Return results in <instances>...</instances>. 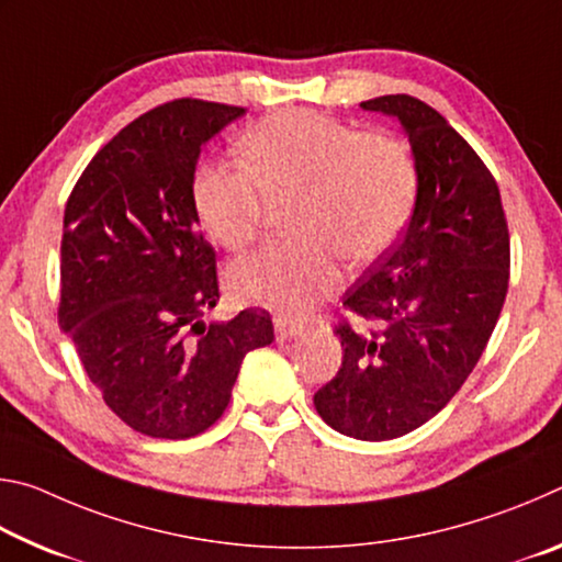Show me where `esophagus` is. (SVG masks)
<instances>
[{
	"mask_svg": "<svg viewBox=\"0 0 562 562\" xmlns=\"http://www.w3.org/2000/svg\"><path fill=\"white\" fill-rule=\"evenodd\" d=\"M274 335H278L280 341L292 339V337L302 335V325H300V322L290 319V317H278V319H274Z\"/></svg>",
	"mask_w": 562,
	"mask_h": 562,
	"instance_id": "esophagus-1",
	"label": "esophagus"
}]
</instances>
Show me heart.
Masks as SVG:
<instances>
[{"mask_svg":"<svg viewBox=\"0 0 562 562\" xmlns=\"http://www.w3.org/2000/svg\"><path fill=\"white\" fill-rule=\"evenodd\" d=\"M416 198L418 166L402 140L304 109L255 123L243 138V164L213 160L193 183L198 221L231 252L258 240L270 205L294 201L288 231L297 237L231 270L237 297L288 315L337 288L341 255L367 262L386 252Z\"/></svg>","mask_w":562,"mask_h":562,"instance_id":"heart-1","label":"heart"}]
</instances>
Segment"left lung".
Returning <instances> with one entry per match:
<instances>
[{
    "label": "left lung",
    "mask_w": 562,
    "mask_h": 562,
    "mask_svg": "<svg viewBox=\"0 0 562 562\" xmlns=\"http://www.w3.org/2000/svg\"><path fill=\"white\" fill-rule=\"evenodd\" d=\"M361 109L402 121L418 198L402 240L341 300L345 357L315 408L339 434L386 441L439 414L479 364L506 302L510 235L496 178L439 111L408 93Z\"/></svg>",
    "instance_id": "left-lung-1"
}]
</instances>
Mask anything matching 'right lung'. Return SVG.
Listing matches in <instances>:
<instances>
[{
  "mask_svg": "<svg viewBox=\"0 0 562 562\" xmlns=\"http://www.w3.org/2000/svg\"><path fill=\"white\" fill-rule=\"evenodd\" d=\"M245 109L176 99L121 128L64 211L59 325L103 402L150 439H190L223 416L247 351L274 339L270 312L203 315L221 300L198 227L201 146Z\"/></svg>",
  "mask_w": 562,
  "mask_h": 562,
  "instance_id": "1",
  "label": "right lung"
}]
</instances>
